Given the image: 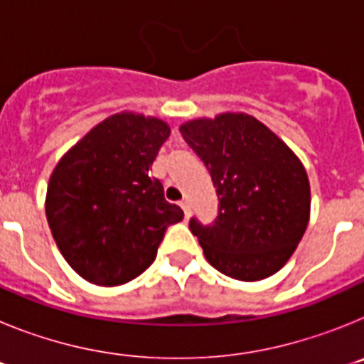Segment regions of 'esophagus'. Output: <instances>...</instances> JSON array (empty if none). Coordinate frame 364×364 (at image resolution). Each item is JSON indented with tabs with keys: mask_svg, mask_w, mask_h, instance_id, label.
<instances>
[{
	"mask_svg": "<svg viewBox=\"0 0 364 364\" xmlns=\"http://www.w3.org/2000/svg\"><path fill=\"white\" fill-rule=\"evenodd\" d=\"M180 208L184 210L186 218L191 217V204H189V200H182V202H180Z\"/></svg>",
	"mask_w": 364,
	"mask_h": 364,
	"instance_id": "esophagus-1",
	"label": "esophagus"
}]
</instances>
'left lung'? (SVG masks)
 <instances>
[{"label": "left lung", "instance_id": "1", "mask_svg": "<svg viewBox=\"0 0 364 364\" xmlns=\"http://www.w3.org/2000/svg\"><path fill=\"white\" fill-rule=\"evenodd\" d=\"M180 133L217 189L213 224L189 220L208 262L237 281L277 273L310 220V182L297 154L246 112L197 118Z\"/></svg>", "mask_w": 364, "mask_h": 364}]
</instances>
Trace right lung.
Wrapping results in <instances>:
<instances>
[{"instance_id": "add662e5", "label": "right lung", "mask_w": 364, "mask_h": 364, "mask_svg": "<svg viewBox=\"0 0 364 364\" xmlns=\"http://www.w3.org/2000/svg\"><path fill=\"white\" fill-rule=\"evenodd\" d=\"M169 133L160 118L118 112L54 167L47 222L63 259L85 281L120 286L136 279L153 264L167 226L184 218L149 173Z\"/></svg>"}]
</instances>
